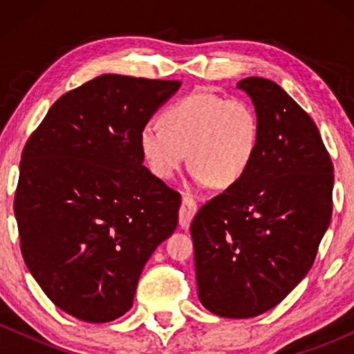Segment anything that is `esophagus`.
Segmentation results:
<instances>
[{
	"mask_svg": "<svg viewBox=\"0 0 354 354\" xmlns=\"http://www.w3.org/2000/svg\"><path fill=\"white\" fill-rule=\"evenodd\" d=\"M198 211V205L193 198L183 196L181 200V208H180V226L183 230H186L189 226L191 219Z\"/></svg>",
	"mask_w": 354,
	"mask_h": 354,
	"instance_id": "34e87169",
	"label": "esophagus"
}]
</instances>
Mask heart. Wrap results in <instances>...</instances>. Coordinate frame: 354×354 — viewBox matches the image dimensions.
<instances>
[{
    "label": "heart",
    "instance_id": "b5f03b06",
    "mask_svg": "<svg viewBox=\"0 0 354 354\" xmlns=\"http://www.w3.org/2000/svg\"><path fill=\"white\" fill-rule=\"evenodd\" d=\"M259 145V120L250 101L193 93L146 123L140 149L154 176L171 180L188 153L200 186L230 188L245 176Z\"/></svg>",
    "mask_w": 354,
    "mask_h": 354
}]
</instances>
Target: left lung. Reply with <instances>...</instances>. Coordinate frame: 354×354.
<instances>
[{"instance_id": "obj_1", "label": "left lung", "mask_w": 354, "mask_h": 354, "mask_svg": "<svg viewBox=\"0 0 354 354\" xmlns=\"http://www.w3.org/2000/svg\"><path fill=\"white\" fill-rule=\"evenodd\" d=\"M259 145L245 176L191 223L198 296L223 318H253L306 276L333 213L330 153L304 109L274 81L245 78Z\"/></svg>"}]
</instances>
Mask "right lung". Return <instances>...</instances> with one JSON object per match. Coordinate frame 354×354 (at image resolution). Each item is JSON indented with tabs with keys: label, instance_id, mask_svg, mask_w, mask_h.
Here are the masks:
<instances>
[{
	"label": "right lung",
	"instance_id": "1",
	"mask_svg": "<svg viewBox=\"0 0 354 354\" xmlns=\"http://www.w3.org/2000/svg\"><path fill=\"white\" fill-rule=\"evenodd\" d=\"M180 81L101 75L63 95L24 145L15 194L28 270L59 310L108 323L176 230L181 196L143 166L140 131Z\"/></svg>",
	"mask_w": 354,
	"mask_h": 354
}]
</instances>
